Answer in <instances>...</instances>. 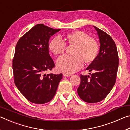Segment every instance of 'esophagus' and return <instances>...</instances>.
I'll use <instances>...</instances> for the list:
<instances>
[{"label": "esophagus", "instance_id": "34e87169", "mask_svg": "<svg viewBox=\"0 0 130 130\" xmlns=\"http://www.w3.org/2000/svg\"><path fill=\"white\" fill-rule=\"evenodd\" d=\"M63 76H65V77H70V76H72V74H67V73H63Z\"/></svg>", "mask_w": 130, "mask_h": 130}]
</instances>
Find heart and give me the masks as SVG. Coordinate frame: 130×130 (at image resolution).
Instances as JSON below:
<instances>
[{
	"label": "heart",
	"instance_id": "obj_1",
	"mask_svg": "<svg viewBox=\"0 0 130 130\" xmlns=\"http://www.w3.org/2000/svg\"><path fill=\"white\" fill-rule=\"evenodd\" d=\"M73 46L72 57H61L57 62V67L65 73H74L83 67V63L89 65L98 58L99 47L97 42L82 31L76 30L65 34L63 41L56 37L50 41L49 49L54 56L61 57L65 53L66 45Z\"/></svg>",
	"mask_w": 130,
	"mask_h": 130
}]
</instances>
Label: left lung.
Instances as JSON below:
<instances>
[{"mask_svg":"<svg viewBox=\"0 0 130 130\" xmlns=\"http://www.w3.org/2000/svg\"><path fill=\"white\" fill-rule=\"evenodd\" d=\"M93 27L99 38L100 50L98 58L87 70L94 73L91 76L81 74L77 89L80 98L89 103L99 102L109 93L116 82L119 65L118 53L113 39L103 30Z\"/></svg>","mask_w":130,"mask_h":130,"instance_id":"obj_1","label":"left lung"}]
</instances>
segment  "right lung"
I'll return each mask as SVG.
<instances>
[{"mask_svg":"<svg viewBox=\"0 0 130 130\" xmlns=\"http://www.w3.org/2000/svg\"><path fill=\"white\" fill-rule=\"evenodd\" d=\"M61 29L38 24L18 41L12 60L15 84L26 99L35 104L50 102L62 74L45 73L55 64L49 53L50 37Z\"/></svg>","mask_w":130,"mask_h":130,"instance_id":"obj_1","label":"right lung"}]
</instances>
